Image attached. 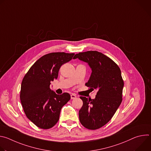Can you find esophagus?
<instances>
[{"mask_svg":"<svg viewBox=\"0 0 151 151\" xmlns=\"http://www.w3.org/2000/svg\"><path fill=\"white\" fill-rule=\"evenodd\" d=\"M70 97H71V99H75V98H76V96L75 94H72L70 95Z\"/></svg>","mask_w":151,"mask_h":151,"instance_id":"esophagus-1","label":"esophagus"}]
</instances>
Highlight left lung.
I'll list each match as a JSON object with an SVG mask.
<instances>
[{
  "label": "left lung",
  "instance_id": "left-lung-1",
  "mask_svg": "<svg viewBox=\"0 0 151 151\" xmlns=\"http://www.w3.org/2000/svg\"><path fill=\"white\" fill-rule=\"evenodd\" d=\"M76 58L88 63L92 72L85 85L97 90L94 99L80 97L83 105L79 111V121L85 128L96 130L111 119L121 103V72L112 60L96 51L79 52Z\"/></svg>",
  "mask_w": 151,
  "mask_h": 151
}]
</instances>
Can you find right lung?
<instances>
[{
    "label": "right lung",
    "instance_id": "obj_1",
    "mask_svg": "<svg viewBox=\"0 0 151 151\" xmlns=\"http://www.w3.org/2000/svg\"><path fill=\"white\" fill-rule=\"evenodd\" d=\"M75 54L52 52L38 59L24 76L21 85L20 100L27 117L42 129H48L58 122L62 107L70 99L64 93L57 94L50 89L63 64Z\"/></svg>",
    "mask_w": 151,
    "mask_h": 151
}]
</instances>
